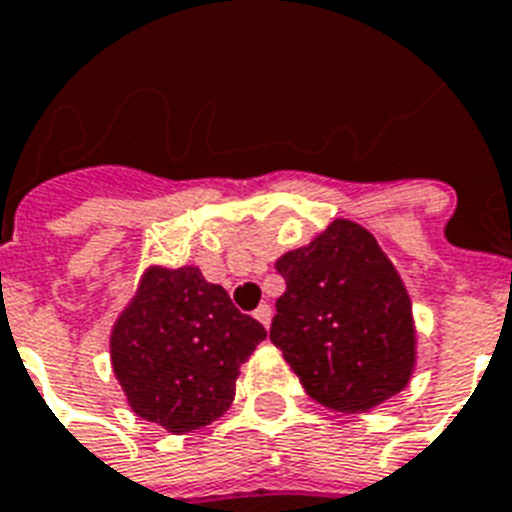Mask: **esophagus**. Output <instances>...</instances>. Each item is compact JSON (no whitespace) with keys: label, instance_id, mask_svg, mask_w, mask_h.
<instances>
[{"label":"esophagus","instance_id":"1","mask_svg":"<svg viewBox=\"0 0 512 512\" xmlns=\"http://www.w3.org/2000/svg\"><path fill=\"white\" fill-rule=\"evenodd\" d=\"M255 317L263 322L265 328H270V320H273V309H270L268 304H260V307L255 309Z\"/></svg>","mask_w":512,"mask_h":512}]
</instances>
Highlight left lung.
<instances>
[{
  "label": "left lung",
  "mask_w": 512,
  "mask_h": 512,
  "mask_svg": "<svg viewBox=\"0 0 512 512\" xmlns=\"http://www.w3.org/2000/svg\"><path fill=\"white\" fill-rule=\"evenodd\" d=\"M270 341L309 398L367 414L409 385L416 325L401 273L364 226L336 218L307 247L283 252Z\"/></svg>",
  "instance_id": "left-lung-1"
}]
</instances>
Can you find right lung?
Listing matches in <instances>:
<instances>
[{"mask_svg": "<svg viewBox=\"0 0 512 512\" xmlns=\"http://www.w3.org/2000/svg\"><path fill=\"white\" fill-rule=\"evenodd\" d=\"M265 336L197 265H150L111 328V367L140 419L184 435L229 411L239 367Z\"/></svg>", "mask_w": 512, "mask_h": 512, "instance_id": "obj_1", "label": "right lung"}]
</instances>
